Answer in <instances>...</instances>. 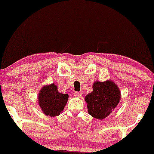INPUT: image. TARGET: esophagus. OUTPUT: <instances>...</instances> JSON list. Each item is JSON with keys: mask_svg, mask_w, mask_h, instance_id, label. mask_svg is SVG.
<instances>
[{"mask_svg": "<svg viewBox=\"0 0 154 154\" xmlns=\"http://www.w3.org/2000/svg\"><path fill=\"white\" fill-rule=\"evenodd\" d=\"M74 95H75V97H77V98H79V97H81V95H82V93H81L80 92H74Z\"/></svg>", "mask_w": 154, "mask_h": 154, "instance_id": "obj_1", "label": "esophagus"}]
</instances>
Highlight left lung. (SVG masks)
Here are the masks:
<instances>
[{"instance_id":"left-lung-1","label":"left lung","mask_w":154,"mask_h":154,"mask_svg":"<svg viewBox=\"0 0 154 154\" xmlns=\"http://www.w3.org/2000/svg\"><path fill=\"white\" fill-rule=\"evenodd\" d=\"M85 100L88 114L95 119L102 120L117 106L121 100V92L113 81H95L93 85V91L85 95Z\"/></svg>"}]
</instances>
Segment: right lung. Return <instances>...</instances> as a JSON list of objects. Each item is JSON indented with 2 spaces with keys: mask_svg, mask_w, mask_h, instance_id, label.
<instances>
[{
  "mask_svg": "<svg viewBox=\"0 0 154 154\" xmlns=\"http://www.w3.org/2000/svg\"><path fill=\"white\" fill-rule=\"evenodd\" d=\"M69 98L68 94L58 91L54 83L44 85L39 91L38 97L39 106L46 116L51 117L59 116L63 111Z\"/></svg>",
  "mask_w": 154,
  "mask_h": 154,
  "instance_id": "obj_1",
  "label": "right lung"
}]
</instances>
